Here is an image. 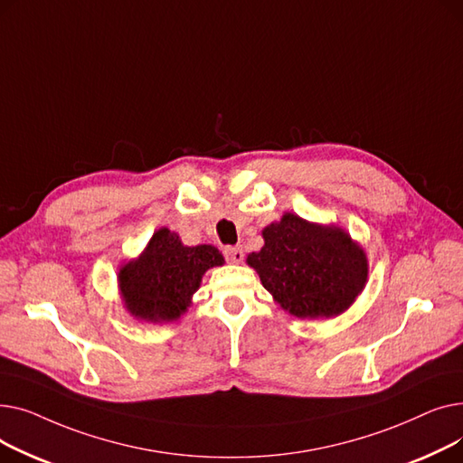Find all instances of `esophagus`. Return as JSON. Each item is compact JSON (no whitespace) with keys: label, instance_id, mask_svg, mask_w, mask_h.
<instances>
[{"label":"esophagus","instance_id":"obj_1","mask_svg":"<svg viewBox=\"0 0 463 463\" xmlns=\"http://www.w3.org/2000/svg\"><path fill=\"white\" fill-rule=\"evenodd\" d=\"M223 255H225V259L229 260V262H234V264H238V262H241L244 260V251H241V248L240 246H229V248H225V251H223Z\"/></svg>","mask_w":463,"mask_h":463}]
</instances>
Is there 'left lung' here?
Listing matches in <instances>:
<instances>
[{
	"label": "left lung",
	"mask_w": 463,
	"mask_h": 463,
	"mask_svg": "<svg viewBox=\"0 0 463 463\" xmlns=\"http://www.w3.org/2000/svg\"><path fill=\"white\" fill-rule=\"evenodd\" d=\"M264 246L248 257L264 288L302 319L345 311L368 279V260L347 232L285 213L262 231Z\"/></svg>",
	"instance_id": "left-lung-1"
}]
</instances>
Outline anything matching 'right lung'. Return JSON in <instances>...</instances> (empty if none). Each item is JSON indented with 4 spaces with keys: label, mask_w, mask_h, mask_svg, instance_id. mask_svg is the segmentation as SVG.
Segmentation results:
<instances>
[{
    "label": "right lung",
    "mask_w": 463,
    "mask_h": 463,
    "mask_svg": "<svg viewBox=\"0 0 463 463\" xmlns=\"http://www.w3.org/2000/svg\"><path fill=\"white\" fill-rule=\"evenodd\" d=\"M223 264L213 246H184L176 232L157 231L138 260L119 270L128 309L144 321H175L187 309L203 274Z\"/></svg>",
    "instance_id": "right-lung-1"
}]
</instances>
